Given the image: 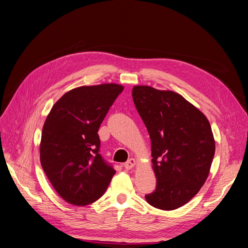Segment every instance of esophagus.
<instances>
[{
    "label": "esophagus",
    "mask_w": 248,
    "mask_h": 248,
    "mask_svg": "<svg viewBox=\"0 0 248 248\" xmlns=\"http://www.w3.org/2000/svg\"><path fill=\"white\" fill-rule=\"evenodd\" d=\"M135 164H136V160L134 159V158H130L129 159L125 164H124V168L128 170H131V169H133L134 167H135Z\"/></svg>",
    "instance_id": "1"
}]
</instances>
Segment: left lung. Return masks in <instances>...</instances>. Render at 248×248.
<instances>
[{
    "instance_id": "8db88e82",
    "label": "left lung",
    "mask_w": 248,
    "mask_h": 248,
    "mask_svg": "<svg viewBox=\"0 0 248 248\" xmlns=\"http://www.w3.org/2000/svg\"><path fill=\"white\" fill-rule=\"evenodd\" d=\"M135 107L151 140L155 192L145 196L155 208L170 211L192 200L205 184L215 155L207 117L172 91L148 86L132 90Z\"/></svg>"
}]
</instances>
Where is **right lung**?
<instances>
[{
  "mask_svg": "<svg viewBox=\"0 0 248 248\" xmlns=\"http://www.w3.org/2000/svg\"><path fill=\"white\" fill-rule=\"evenodd\" d=\"M123 89L117 84L76 88L53 105L46 118L40 162L54 190L69 204L96 202L116 172L99 153L98 130Z\"/></svg>",
  "mask_w": 248,
  "mask_h": 248,
  "instance_id": "right-lung-1",
  "label": "right lung"
}]
</instances>
